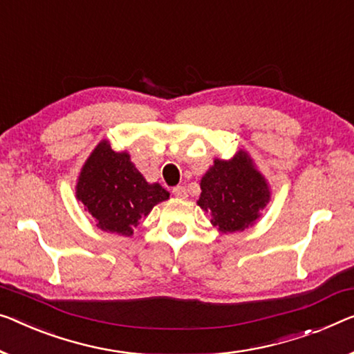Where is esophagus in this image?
<instances>
[{
  "instance_id": "34e87169",
  "label": "esophagus",
  "mask_w": 354,
  "mask_h": 354,
  "mask_svg": "<svg viewBox=\"0 0 354 354\" xmlns=\"http://www.w3.org/2000/svg\"><path fill=\"white\" fill-rule=\"evenodd\" d=\"M173 195H175V197H178V198H186L187 197L186 187H184V186L173 187Z\"/></svg>"
}]
</instances>
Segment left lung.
I'll use <instances>...</instances> for the list:
<instances>
[{
    "instance_id": "8db88e82",
    "label": "left lung",
    "mask_w": 354,
    "mask_h": 354,
    "mask_svg": "<svg viewBox=\"0 0 354 354\" xmlns=\"http://www.w3.org/2000/svg\"><path fill=\"white\" fill-rule=\"evenodd\" d=\"M200 187L202 194L197 203L211 211V223L224 234L252 225L270 200L266 179L243 151L229 162L216 159Z\"/></svg>"
}]
</instances>
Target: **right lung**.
<instances>
[{"label": "right lung", "mask_w": 354, "mask_h": 354, "mask_svg": "<svg viewBox=\"0 0 354 354\" xmlns=\"http://www.w3.org/2000/svg\"><path fill=\"white\" fill-rule=\"evenodd\" d=\"M76 195L98 229L131 235L138 221L170 194L160 184L146 183L127 152H114L102 141L82 168Z\"/></svg>", "instance_id": "add662e5"}]
</instances>
